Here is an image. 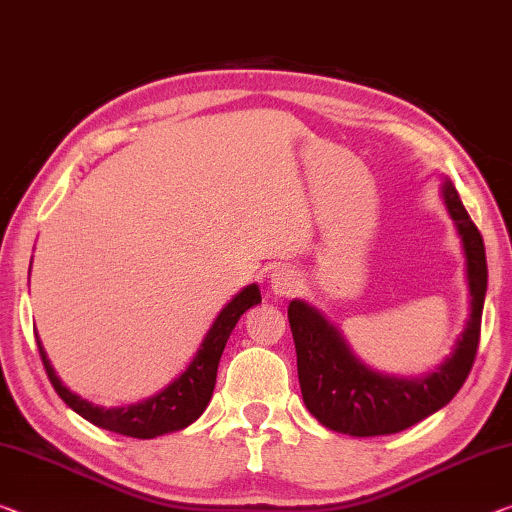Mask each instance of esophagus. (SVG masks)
<instances>
[{
  "label": "esophagus",
  "instance_id": "34e87169",
  "mask_svg": "<svg viewBox=\"0 0 512 512\" xmlns=\"http://www.w3.org/2000/svg\"><path fill=\"white\" fill-rule=\"evenodd\" d=\"M300 283H302L300 274L290 270V267H277V270L270 274V288L272 293L279 297H288L297 293V290H300Z\"/></svg>",
  "mask_w": 512,
  "mask_h": 512
}]
</instances>
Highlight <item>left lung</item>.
Segmentation results:
<instances>
[{
  "mask_svg": "<svg viewBox=\"0 0 512 512\" xmlns=\"http://www.w3.org/2000/svg\"><path fill=\"white\" fill-rule=\"evenodd\" d=\"M442 199L465 249L471 300L467 325L437 371L423 377L377 373L352 355L341 332L318 309L302 300L288 304L304 405L325 428L352 437L393 435L442 410L465 384L481 338L487 261L481 231L451 180L442 185Z\"/></svg>",
  "mask_w": 512,
  "mask_h": 512,
  "instance_id": "8db88e82",
  "label": "left lung"
}]
</instances>
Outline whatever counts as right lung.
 I'll list each match as a JSON object with an SVG mask.
<instances>
[{"mask_svg": "<svg viewBox=\"0 0 512 512\" xmlns=\"http://www.w3.org/2000/svg\"><path fill=\"white\" fill-rule=\"evenodd\" d=\"M261 304V290L256 283L242 288L233 300L219 311V316L212 322L206 338L196 350L190 366L185 368V373L176 377L167 389L155 393L148 400H141L137 405L128 407H100L93 405L89 400L70 391L64 382L59 380L57 373L47 359L41 338H38V352H41L45 373L50 377L54 391L59 393V398L77 412L82 419L91 421L93 426L109 432H119L125 437H137V439H153L167 432L183 430L194 423L206 410L212 389H215L217 380V366L222 359V352L226 348V341L233 332V327L238 325L242 313L251 306Z\"/></svg>", "mask_w": 512, "mask_h": 512, "instance_id": "right-lung-1", "label": "right lung"}]
</instances>
